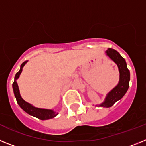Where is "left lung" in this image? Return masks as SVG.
Here are the masks:
<instances>
[{
	"mask_svg": "<svg viewBox=\"0 0 146 146\" xmlns=\"http://www.w3.org/2000/svg\"><path fill=\"white\" fill-rule=\"evenodd\" d=\"M107 56L111 59L115 64H116L119 71V81L117 86H115L111 91L106 95L104 102L99 104H96L97 107L110 108L115 103L123 97L129 87L130 72L127 68L126 60L117 52L116 50L109 48L106 50Z\"/></svg>",
	"mask_w": 146,
	"mask_h": 146,
	"instance_id": "8db88e82",
	"label": "left lung"
}]
</instances>
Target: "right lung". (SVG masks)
I'll return each mask as SVG.
<instances>
[{
	"label": "right lung",
	"instance_id": "obj_1",
	"mask_svg": "<svg viewBox=\"0 0 146 146\" xmlns=\"http://www.w3.org/2000/svg\"><path fill=\"white\" fill-rule=\"evenodd\" d=\"M28 60L23 62V64L20 66V69L19 72H17L15 77V80L12 84L13 88V91H14V94L15 96L17 99V104L20 105V108L28 114L30 115H32L33 117L38 118L40 120H48L51 119V118H55L56 115H58V113H56L53 110H50V109H44V108H36V107L33 106V104H30V103L25 102L24 99L22 98L21 95H20V90H19V87H18L17 82V80L20 77V74H21L22 71H23V68L24 66L25 65Z\"/></svg>",
	"mask_w": 146,
	"mask_h": 146
}]
</instances>
